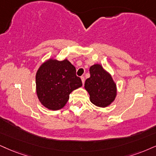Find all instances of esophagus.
Returning a JSON list of instances; mask_svg holds the SVG:
<instances>
[{
  "label": "esophagus",
  "mask_w": 156,
  "mask_h": 156,
  "mask_svg": "<svg viewBox=\"0 0 156 156\" xmlns=\"http://www.w3.org/2000/svg\"><path fill=\"white\" fill-rule=\"evenodd\" d=\"M81 80H82V83H84V76H81Z\"/></svg>",
  "instance_id": "34e87169"
}]
</instances>
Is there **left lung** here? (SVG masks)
Instances as JSON below:
<instances>
[{"instance_id":"obj_1","label":"left lung","mask_w":156,"mask_h":156,"mask_svg":"<svg viewBox=\"0 0 156 156\" xmlns=\"http://www.w3.org/2000/svg\"><path fill=\"white\" fill-rule=\"evenodd\" d=\"M90 78L84 83V88L90 94V101L97 106H108L116 98V84L110 74L100 64L90 66Z\"/></svg>"}]
</instances>
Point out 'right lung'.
I'll return each instance as SVG.
<instances>
[{
	"label": "right lung",
	"mask_w": 156,
	"mask_h": 156,
	"mask_svg": "<svg viewBox=\"0 0 156 156\" xmlns=\"http://www.w3.org/2000/svg\"><path fill=\"white\" fill-rule=\"evenodd\" d=\"M82 85L76 68L67 59L61 61L50 59L42 64L36 74L38 98L51 110L63 108L69 101V94Z\"/></svg>",
	"instance_id": "obj_1"
}]
</instances>
